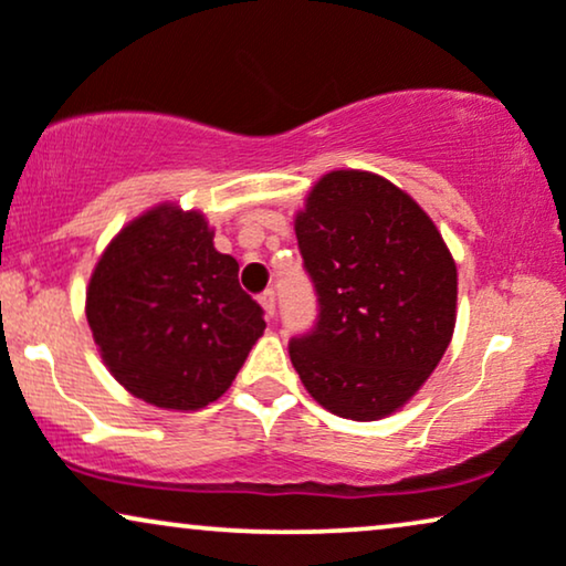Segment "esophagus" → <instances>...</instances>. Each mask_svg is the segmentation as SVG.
<instances>
[{"mask_svg":"<svg viewBox=\"0 0 566 566\" xmlns=\"http://www.w3.org/2000/svg\"><path fill=\"white\" fill-rule=\"evenodd\" d=\"M259 303H261L263 311H266L269 318H274V311H276V295H274V290L261 292V295H259Z\"/></svg>","mask_w":566,"mask_h":566,"instance_id":"obj_1","label":"esophagus"}]
</instances>
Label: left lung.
<instances>
[{
	"label": "left lung",
	"instance_id": "left-lung-1",
	"mask_svg": "<svg viewBox=\"0 0 566 566\" xmlns=\"http://www.w3.org/2000/svg\"><path fill=\"white\" fill-rule=\"evenodd\" d=\"M318 318L290 359L315 401L344 419L394 413L421 388L455 328L458 274L446 240L390 180L334 170L295 220Z\"/></svg>",
	"mask_w": 566,
	"mask_h": 566
}]
</instances>
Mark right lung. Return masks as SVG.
Returning <instances> with one entry per match:
<instances>
[{
  "label": "right lung",
  "mask_w": 566,
  "mask_h": 566,
  "mask_svg": "<svg viewBox=\"0 0 566 566\" xmlns=\"http://www.w3.org/2000/svg\"><path fill=\"white\" fill-rule=\"evenodd\" d=\"M199 212L163 205L126 224L97 261L87 323L113 378L160 409L220 398L266 328Z\"/></svg>",
  "instance_id": "right-lung-1"
}]
</instances>
